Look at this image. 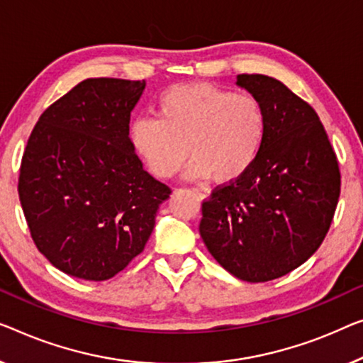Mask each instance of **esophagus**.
Masks as SVG:
<instances>
[{"mask_svg":"<svg viewBox=\"0 0 363 363\" xmlns=\"http://www.w3.org/2000/svg\"><path fill=\"white\" fill-rule=\"evenodd\" d=\"M194 192H196V196L200 199V200H207L208 197H210V191L208 189H199V187H196V189H192Z\"/></svg>","mask_w":363,"mask_h":363,"instance_id":"esophagus-1","label":"esophagus"}]
</instances>
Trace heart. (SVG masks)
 I'll use <instances>...</instances> for the list:
<instances>
[{
	"label": "heart",
	"instance_id": "heart-1",
	"mask_svg": "<svg viewBox=\"0 0 363 363\" xmlns=\"http://www.w3.org/2000/svg\"><path fill=\"white\" fill-rule=\"evenodd\" d=\"M155 111L156 118H135L128 135L160 179L174 177L191 156V179L236 182L256 164L267 138V112L257 97L210 83L171 86Z\"/></svg>",
	"mask_w": 363,
	"mask_h": 363
}]
</instances>
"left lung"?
Instances as JSON below:
<instances>
[{
  "label": "left lung",
  "mask_w": 363,
  "mask_h": 363,
  "mask_svg": "<svg viewBox=\"0 0 363 363\" xmlns=\"http://www.w3.org/2000/svg\"><path fill=\"white\" fill-rule=\"evenodd\" d=\"M236 84L267 112V138L252 169L202 203L200 236L221 267L269 282L306 262L326 236L340 194L336 153L315 109L266 74Z\"/></svg>",
  "instance_id": "1"
}]
</instances>
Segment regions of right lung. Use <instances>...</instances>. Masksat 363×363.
Masks as SVG:
<instances>
[{"mask_svg": "<svg viewBox=\"0 0 363 363\" xmlns=\"http://www.w3.org/2000/svg\"><path fill=\"white\" fill-rule=\"evenodd\" d=\"M145 81L89 78L47 107L19 172L30 236L52 266L107 280L147 245L171 189L143 169L128 137Z\"/></svg>", "mask_w": 363, "mask_h": 363, "instance_id": "obj_1", "label": "right lung"}]
</instances>
